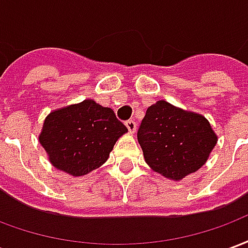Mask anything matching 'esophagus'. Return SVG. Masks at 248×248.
Returning <instances> with one entry per match:
<instances>
[{"label":"esophagus","instance_id":"obj_1","mask_svg":"<svg viewBox=\"0 0 248 248\" xmlns=\"http://www.w3.org/2000/svg\"><path fill=\"white\" fill-rule=\"evenodd\" d=\"M126 127H127V130H129L131 134H133V133H135L137 124H135L134 119H129V121H126Z\"/></svg>","mask_w":248,"mask_h":248}]
</instances>
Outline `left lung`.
Instances as JSON below:
<instances>
[{
	"label": "left lung",
	"mask_w": 248,
	"mask_h": 248,
	"mask_svg": "<svg viewBox=\"0 0 248 248\" xmlns=\"http://www.w3.org/2000/svg\"><path fill=\"white\" fill-rule=\"evenodd\" d=\"M137 137L146 163L172 181L199 170L218 140L203 115L166 101H158L146 110Z\"/></svg>",
	"instance_id": "left-lung-1"
}]
</instances>
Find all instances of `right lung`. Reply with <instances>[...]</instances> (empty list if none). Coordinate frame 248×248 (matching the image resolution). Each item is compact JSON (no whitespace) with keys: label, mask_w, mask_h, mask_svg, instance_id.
Returning a JSON list of instances; mask_svg holds the SVG:
<instances>
[{"label":"right lung","mask_w":248,"mask_h":248,"mask_svg":"<svg viewBox=\"0 0 248 248\" xmlns=\"http://www.w3.org/2000/svg\"><path fill=\"white\" fill-rule=\"evenodd\" d=\"M126 131L111 108L85 99L51 111L42 126L40 143L53 166L82 177L108 161L115 142Z\"/></svg>","instance_id":"obj_1"}]
</instances>
